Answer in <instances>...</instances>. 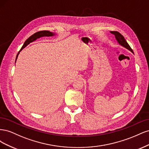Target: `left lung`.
<instances>
[{"label":"left lung","mask_w":149,"mask_h":149,"mask_svg":"<svg viewBox=\"0 0 149 149\" xmlns=\"http://www.w3.org/2000/svg\"><path fill=\"white\" fill-rule=\"evenodd\" d=\"M110 32L115 36V38L117 40V42H118V43L120 45L125 48L126 49H127L128 50L134 53V52L132 49V48H130L129 45L127 43V42H126V40H125L124 37L123 35H122L120 33H119L118 31H111Z\"/></svg>","instance_id":"left-lung-1"}]
</instances>
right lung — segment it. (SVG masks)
<instances>
[{
  "instance_id": "add662e5",
  "label": "right lung",
  "mask_w": 149,
  "mask_h": 149,
  "mask_svg": "<svg viewBox=\"0 0 149 149\" xmlns=\"http://www.w3.org/2000/svg\"><path fill=\"white\" fill-rule=\"evenodd\" d=\"M55 35H56V34L55 33L52 32V31H49L48 30H43V31H38V32L35 33L33 35L30 36V37L25 42V43L23 45V46H22V48L20 49V50L19 51V52L18 53V54L17 55L16 59H15V63H16L17 59L18 58V56H19V55L20 52L24 48H25L26 46H27L28 45H29L30 43L33 42L35 41V40H37L38 38H40L43 37H53V36H55Z\"/></svg>"
}]
</instances>
